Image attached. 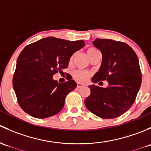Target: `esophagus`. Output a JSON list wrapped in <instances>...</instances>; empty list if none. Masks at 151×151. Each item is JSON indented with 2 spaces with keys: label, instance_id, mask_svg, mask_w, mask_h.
<instances>
[{
  "label": "esophagus",
  "instance_id": "1",
  "mask_svg": "<svg viewBox=\"0 0 151 151\" xmlns=\"http://www.w3.org/2000/svg\"><path fill=\"white\" fill-rule=\"evenodd\" d=\"M83 86H85V85L84 84H81V83H77V88H81V87H83Z\"/></svg>",
  "mask_w": 151,
  "mask_h": 151
}]
</instances>
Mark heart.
Instances as JSON below:
<instances>
[{
	"mask_svg": "<svg viewBox=\"0 0 151 151\" xmlns=\"http://www.w3.org/2000/svg\"><path fill=\"white\" fill-rule=\"evenodd\" d=\"M97 51H99V50L95 48H89L88 50H87V52H88V55H89ZM73 76H74V78L77 81L85 82V80H88V77H89V74L85 71L78 70V71H74V74H73Z\"/></svg>",
	"mask_w": 151,
	"mask_h": 151,
	"instance_id": "1",
	"label": "heart"
}]
</instances>
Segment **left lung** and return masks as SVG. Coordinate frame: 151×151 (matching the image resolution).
<instances>
[{"label": "left lung", "instance_id": "1", "mask_svg": "<svg viewBox=\"0 0 151 151\" xmlns=\"http://www.w3.org/2000/svg\"><path fill=\"white\" fill-rule=\"evenodd\" d=\"M93 44L101 51L102 62L91 81L108 82L106 88L90 85L85 100L88 110L101 118H115L129 110L140 88L139 60L133 49L124 42L96 39Z\"/></svg>", "mask_w": 151, "mask_h": 151}]
</instances>
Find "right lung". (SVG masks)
<instances>
[{
  "label": "right lung",
  "instance_id": "1",
  "mask_svg": "<svg viewBox=\"0 0 151 151\" xmlns=\"http://www.w3.org/2000/svg\"><path fill=\"white\" fill-rule=\"evenodd\" d=\"M85 46L83 40L67 41L47 37L28 45L17 60L13 88L18 103L25 112L37 118L58 113L68 93L77 83H58L52 77L68 67L72 55Z\"/></svg>",
  "mask_w": 151,
  "mask_h": 151
}]
</instances>
